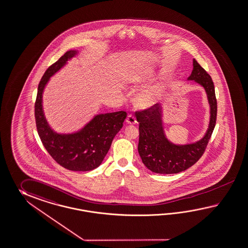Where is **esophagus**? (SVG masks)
I'll return each instance as SVG.
<instances>
[{"mask_svg": "<svg viewBox=\"0 0 248 248\" xmlns=\"http://www.w3.org/2000/svg\"><path fill=\"white\" fill-rule=\"evenodd\" d=\"M128 124H136V118L133 115H129L127 116L126 120H125Z\"/></svg>", "mask_w": 248, "mask_h": 248, "instance_id": "34e87169", "label": "esophagus"}]
</instances>
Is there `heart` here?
<instances>
[{
	"mask_svg": "<svg viewBox=\"0 0 248 248\" xmlns=\"http://www.w3.org/2000/svg\"><path fill=\"white\" fill-rule=\"evenodd\" d=\"M151 76L152 74L150 71L136 72L129 76L128 80L135 87H141L151 79ZM163 91V84L161 82L151 85L137 93L134 97V101L142 108H151L160 102Z\"/></svg>",
	"mask_w": 248,
	"mask_h": 248,
	"instance_id": "obj_1",
	"label": "heart"
}]
</instances>
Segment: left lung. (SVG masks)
<instances>
[{
    "mask_svg": "<svg viewBox=\"0 0 248 248\" xmlns=\"http://www.w3.org/2000/svg\"><path fill=\"white\" fill-rule=\"evenodd\" d=\"M193 69L187 80H193L205 91L210 106L209 124L204 135L197 141L178 144L171 141L164 127L161 106L136 113L139 122L138 151L146 168L157 174H176L185 171L199 160L205 151L214 130L217 116V100L211 76L193 60Z\"/></svg>",
    "mask_w": 248,
    "mask_h": 248,
    "instance_id": "left-lung-1",
    "label": "left lung"
}]
</instances>
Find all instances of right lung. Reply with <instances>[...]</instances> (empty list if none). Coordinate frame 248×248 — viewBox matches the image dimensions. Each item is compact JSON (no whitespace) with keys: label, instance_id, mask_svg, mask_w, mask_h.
Wrapping results in <instances>:
<instances>
[{"label":"right lung","instance_id":"obj_1","mask_svg":"<svg viewBox=\"0 0 248 248\" xmlns=\"http://www.w3.org/2000/svg\"><path fill=\"white\" fill-rule=\"evenodd\" d=\"M78 54L79 50L67 51L46 71L37 89L35 116L37 133L43 145L57 163L73 171H91L102 163L127 115L124 111L97 114L73 133H57L51 127L44 112V91L50 78Z\"/></svg>","mask_w":248,"mask_h":248}]
</instances>
